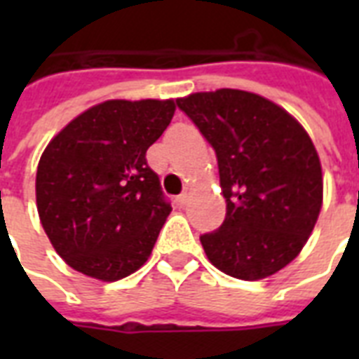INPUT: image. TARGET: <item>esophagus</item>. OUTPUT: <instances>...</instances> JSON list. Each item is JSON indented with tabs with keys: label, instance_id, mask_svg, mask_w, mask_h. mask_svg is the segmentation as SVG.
I'll return each mask as SVG.
<instances>
[{
	"label": "esophagus",
	"instance_id": "1",
	"mask_svg": "<svg viewBox=\"0 0 359 359\" xmlns=\"http://www.w3.org/2000/svg\"><path fill=\"white\" fill-rule=\"evenodd\" d=\"M190 197H191V188H186V190L182 191L179 197H177V203H179L180 207H186V205H188V201H190Z\"/></svg>",
	"mask_w": 359,
	"mask_h": 359
}]
</instances>
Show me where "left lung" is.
I'll use <instances>...</instances> for the list:
<instances>
[{
  "instance_id": "1",
  "label": "left lung",
  "mask_w": 359,
  "mask_h": 359,
  "mask_svg": "<svg viewBox=\"0 0 359 359\" xmlns=\"http://www.w3.org/2000/svg\"><path fill=\"white\" fill-rule=\"evenodd\" d=\"M218 158L224 224L201 235L208 261L245 281L285 268L323 207L317 149L298 121L255 93L218 89L177 98Z\"/></svg>"
}]
</instances>
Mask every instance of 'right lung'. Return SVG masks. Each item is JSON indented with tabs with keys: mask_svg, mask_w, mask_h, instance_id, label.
<instances>
[{
	"mask_svg": "<svg viewBox=\"0 0 359 359\" xmlns=\"http://www.w3.org/2000/svg\"><path fill=\"white\" fill-rule=\"evenodd\" d=\"M175 108V100H106L48 143L36 168V210L69 266L117 281L145 264L171 212L145 154Z\"/></svg>",
	"mask_w": 359,
	"mask_h": 359,
	"instance_id": "1",
	"label": "right lung"
}]
</instances>
